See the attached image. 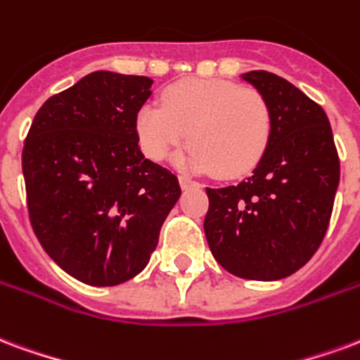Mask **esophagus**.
Returning <instances> with one entry per match:
<instances>
[{
    "label": "esophagus",
    "instance_id": "34e87169",
    "mask_svg": "<svg viewBox=\"0 0 360 360\" xmlns=\"http://www.w3.org/2000/svg\"><path fill=\"white\" fill-rule=\"evenodd\" d=\"M179 185L181 188H193V187H200L196 181H193L191 177H187V175H179Z\"/></svg>",
    "mask_w": 360,
    "mask_h": 360
}]
</instances>
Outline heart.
Wrapping results in <instances>:
<instances>
[{
  "instance_id": "1",
  "label": "heart",
  "mask_w": 360,
  "mask_h": 360,
  "mask_svg": "<svg viewBox=\"0 0 360 360\" xmlns=\"http://www.w3.org/2000/svg\"><path fill=\"white\" fill-rule=\"evenodd\" d=\"M135 133L150 160H166L185 141L181 162L196 172L240 177L265 156L273 116L262 93L229 79H181L160 95V106L143 105Z\"/></svg>"
}]
</instances>
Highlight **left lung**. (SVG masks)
I'll list each match as a JSON object with an SVG mask.
<instances>
[{
  "mask_svg": "<svg viewBox=\"0 0 360 360\" xmlns=\"http://www.w3.org/2000/svg\"><path fill=\"white\" fill-rule=\"evenodd\" d=\"M262 93L273 135L254 173L238 185L206 188L204 233L229 273L278 281L313 257L328 229L340 183V158L321 105L276 74H242Z\"/></svg>",
  "mask_w": 360,
  "mask_h": 360,
  "instance_id": "left-lung-1",
  "label": "left lung"
}]
</instances>
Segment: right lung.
Wrapping results in <instances>:
<instances>
[{
	"label": "right lung",
	"instance_id": "right-lung-1",
	"mask_svg": "<svg viewBox=\"0 0 360 360\" xmlns=\"http://www.w3.org/2000/svg\"><path fill=\"white\" fill-rule=\"evenodd\" d=\"M150 85L91 72L45 101L24 141L32 229L53 262L89 286L139 275L181 196L177 175L145 158L135 133Z\"/></svg>",
	"mask_w": 360,
	"mask_h": 360
}]
</instances>
